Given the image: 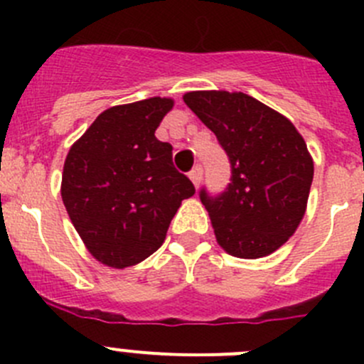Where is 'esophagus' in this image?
<instances>
[{"label": "esophagus", "instance_id": "34e87169", "mask_svg": "<svg viewBox=\"0 0 364 364\" xmlns=\"http://www.w3.org/2000/svg\"><path fill=\"white\" fill-rule=\"evenodd\" d=\"M188 178L192 179V183L196 185V188H197L200 183V179H203V167H200V165H196V167L188 172Z\"/></svg>", "mask_w": 364, "mask_h": 364}]
</instances>
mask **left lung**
I'll use <instances>...</instances> for the list:
<instances>
[{
	"label": "left lung",
	"mask_w": 364,
	"mask_h": 364,
	"mask_svg": "<svg viewBox=\"0 0 364 364\" xmlns=\"http://www.w3.org/2000/svg\"><path fill=\"white\" fill-rule=\"evenodd\" d=\"M185 104L216 135L230 161V183L220 193L203 186L220 247L259 259L296 232L314 181V161L294 124L245 93L192 91Z\"/></svg>",
	"instance_id": "8db88e82"
}]
</instances>
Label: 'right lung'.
<instances>
[{"instance_id": "1", "label": "right lung", "mask_w": 364, "mask_h": 364, "mask_svg": "<svg viewBox=\"0 0 364 364\" xmlns=\"http://www.w3.org/2000/svg\"><path fill=\"white\" fill-rule=\"evenodd\" d=\"M171 98L104 111L70 148L61 197L95 259L111 267L141 262L161 247L171 220L196 186L155 137Z\"/></svg>"}]
</instances>
